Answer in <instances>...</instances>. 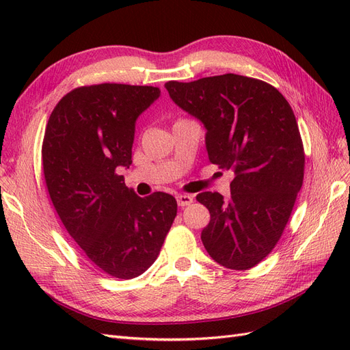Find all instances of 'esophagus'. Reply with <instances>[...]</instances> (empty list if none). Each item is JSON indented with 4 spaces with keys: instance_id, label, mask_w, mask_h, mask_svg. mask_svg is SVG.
<instances>
[{
    "instance_id": "34e87169",
    "label": "esophagus",
    "mask_w": 350,
    "mask_h": 350,
    "mask_svg": "<svg viewBox=\"0 0 350 350\" xmlns=\"http://www.w3.org/2000/svg\"><path fill=\"white\" fill-rule=\"evenodd\" d=\"M176 201H178L179 207H185V206H189L193 203V196L179 194V196H176Z\"/></svg>"
}]
</instances>
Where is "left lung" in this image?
Instances as JSON below:
<instances>
[{
	"instance_id": "obj_1",
	"label": "left lung",
	"mask_w": 350,
	"mask_h": 350,
	"mask_svg": "<svg viewBox=\"0 0 350 350\" xmlns=\"http://www.w3.org/2000/svg\"><path fill=\"white\" fill-rule=\"evenodd\" d=\"M169 96L206 126L208 161L235 178L230 197L200 193L210 211L208 256L248 270L276 247L304 181L305 153L289 102L271 84L239 74L167 81Z\"/></svg>"
}]
</instances>
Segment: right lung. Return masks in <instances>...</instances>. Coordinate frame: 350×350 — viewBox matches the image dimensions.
I'll use <instances>...</instances> for the list:
<instances>
[{
    "label": "right lung",
    "mask_w": 350,
    "mask_h": 350,
    "mask_svg": "<svg viewBox=\"0 0 350 350\" xmlns=\"http://www.w3.org/2000/svg\"><path fill=\"white\" fill-rule=\"evenodd\" d=\"M159 96L153 86L116 83L74 89L52 111L42 144L46 188L62 225L116 279L152 266L176 216L171 194L142 198L118 174L133 163L137 118Z\"/></svg>",
    "instance_id": "add662e5"
}]
</instances>
